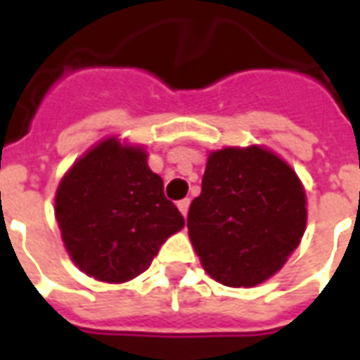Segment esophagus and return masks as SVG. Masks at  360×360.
<instances>
[{"label": "esophagus", "instance_id": "obj_1", "mask_svg": "<svg viewBox=\"0 0 360 360\" xmlns=\"http://www.w3.org/2000/svg\"><path fill=\"white\" fill-rule=\"evenodd\" d=\"M188 206H191V200H188V198H183V200H179V202H177V208H179V212L183 214V216H187Z\"/></svg>", "mask_w": 360, "mask_h": 360}]
</instances>
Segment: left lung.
Listing matches in <instances>:
<instances>
[{
  "label": "left lung",
  "instance_id": "8db88e82",
  "mask_svg": "<svg viewBox=\"0 0 360 360\" xmlns=\"http://www.w3.org/2000/svg\"><path fill=\"white\" fill-rule=\"evenodd\" d=\"M187 227L210 278L255 287L299 247L307 227L304 187L293 167L264 146L214 150Z\"/></svg>",
  "mask_w": 360,
  "mask_h": 360
}]
</instances>
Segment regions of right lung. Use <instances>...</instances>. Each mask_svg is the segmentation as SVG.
<instances>
[{
  "label": "right lung",
  "mask_w": 360,
  "mask_h": 360,
  "mask_svg": "<svg viewBox=\"0 0 360 360\" xmlns=\"http://www.w3.org/2000/svg\"><path fill=\"white\" fill-rule=\"evenodd\" d=\"M56 219L75 266L105 283L136 278L185 226L146 150L117 136L69 167L56 191Z\"/></svg>",
  "instance_id": "add662e5"
}]
</instances>
